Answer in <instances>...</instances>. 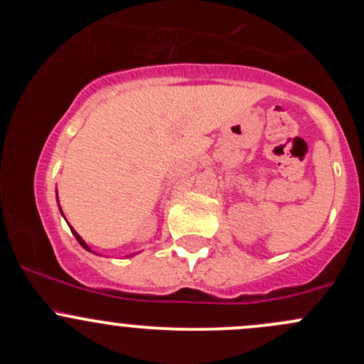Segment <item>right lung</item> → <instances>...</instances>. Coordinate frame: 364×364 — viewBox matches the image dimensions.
I'll return each instance as SVG.
<instances>
[{
    "label": "right lung",
    "mask_w": 364,
    "mask_h": 364,
    "mask_svg": "<svg viewBox=\"0 0 364 364\" xmlns=\"http://www.w3.org/2000/svg\"><path fill=\"white\" fill-rule=\"evenodd\" d=\"M60 211H61V208H60ZM72 232H73V236H75V240H77V241H79V243H80V247H82V248H86V250H87V252H91V248H90V247H87V245H86V243H84V240H82V237H80V236H79V234H77V232H75V230H73V229H72Z\"/></svg>",
    "instance_id": "add662e5"
}]
</instances>
